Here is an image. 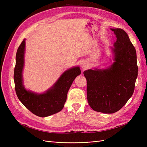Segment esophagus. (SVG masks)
<instances>
[{"label": "esophagus", "instance_id": "1", "mask_svg": "<svg viewBox=\"0 0 147 147\" xmlns=\"http://www.w3.org/2000/svg\"><path fill=\"white\" fill-rule=\"evenodd\" d=\"M87 67H88V64L84 62V63H83V64H82V68L83 69H87Z\"/></svg>", "mask_w": 147, "mask_h": 147}]
</instances>
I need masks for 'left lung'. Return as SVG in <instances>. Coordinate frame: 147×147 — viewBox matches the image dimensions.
I'll return each instance as SVG.
<instances>
[{
  "label": "left lung",
  "mask_w": 147,
  "mask_h": 147,
  "mask_svg": "<svg viewBox=\"0 0 147 147\" xmlns=\"http://www.w3.org/2000/svg\"><path fill=\"white\" fill-rule=\"evenodd\" d=\"M117 37L112 48L113 63L105 69L84 71L89 105L96 112L113 113L131 98L138 75L137 55L128 35L121 29H111Z\"/></svg>",
  "instance_id": "left-lung-1"
}]
</instances>
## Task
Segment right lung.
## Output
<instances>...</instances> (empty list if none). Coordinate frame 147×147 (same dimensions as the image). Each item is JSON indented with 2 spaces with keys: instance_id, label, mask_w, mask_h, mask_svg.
I'll use <instances>...</instances> for the list:
<instances>
[{
  "instance_id": "add662e5",
  "label": "right lung",
  "mask_w": 147,
  "mask_h": 147,
  "mask_svg": "<svg viewBox=\"0 0 147 147\" xmlns=\"http://www.w3.org/2000/svg\"><path fill=\"white\" fill-rule=\"evenodd\" d=\"M26 39L18 48L14 70L15 88L19 100L26 108L40 117L55 114L63 109L70 87L81 70L79 67L67 70L53 86L42 94H37L26 90L23 85V70L24 63Z\"/></svg>"
}]
</instances>
